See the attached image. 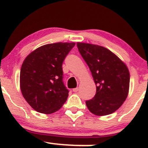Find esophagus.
<instances>
[{"label":"esophagus","mask_w":148,"mask_h":148,"mask_svg":"<svg viewBox=\"0 0 148 148\" xmlns=\"http://www.w3.org/2000/svg\"><path fill=\"white\" fill-rule=\"evenodd\" d=\"M78 90H79V88L78 87H76V88H74V89H73V92H75V93L78 92Z\"/></svg>","instance_id":"esophagus-1"}]
</instances>
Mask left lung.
<instances>
[{"label": "left lung", "instance_id": "1", "mask_svg": "<svg viewBox=\"0 0 148 148\" xmlns=\"http://www.w3.org/2000/svg\"><path fill=\"white\" fill-rule=\"evenodd\" d=\"M81 56L89 66L96 92L86 101L88 109L98 116L115 112L126 100L130 75L127 66L107 48L89 43L77 42Z\"/></svg>", "mask_w": 148, "mask_h": 148}]
</instances>
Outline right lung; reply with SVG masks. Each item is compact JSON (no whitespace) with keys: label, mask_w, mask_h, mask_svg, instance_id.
<instances>
[{"label":"right lung","mask_w":148,"mask_h":148,"mask_svg":"<svg viewBox=\"0 0 148 148\" xmlns=\"http://www.w3.org/2000/svg\"><path fill=\"white\" fill-rule=\"evenodd\" d=\"M75 42H56L38 47L26 56L20 71L21 92L35 110L51 114L69 96L63 82L62 64Z\"/></svg>","instance_id":"obj_1"}]
</instances>
